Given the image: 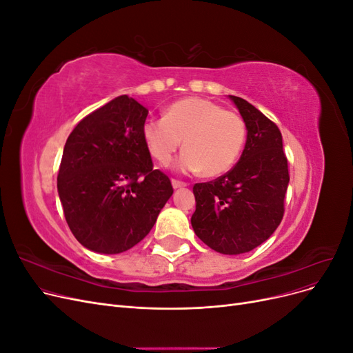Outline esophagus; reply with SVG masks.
Returning a JSON list of instances; mask_svg holds the SVG:
<instances>
[{
    "label": "esophagus",
    "instance_id": "obj_1",
    "mask_svg": "<svg viewBox=\"0 0 353 353\" xmlns=\"http://www.w3.org/2000/svg\"><path fill=\"white\" fill-rule=\"evenodd\" d=\"M172 187H174L175 190L184 188V187H187V183H183V181H178V179H172Z\"/></svg>",
    "mask_w": 353,
    "mask_h": 353
}]
</instances>
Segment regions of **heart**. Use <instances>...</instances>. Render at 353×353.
<instances>
[{
    "instance_id": "b5f03b06",
    "label": "heart",
    "mask_w": 353,
    "mask_h": 353,
    "mask_svg": "<svg viewBox=\"0 0 353 353\" xmlns=\"http://www.w3.org/2000/svg\"><path fill=\"white\" fill-rule=\"evenodd\" d=\"M248 137L243 117L206 99L188 97L172 103L163 117L143 125V138L159 163L168 165L183 143L176 162L181 172L205 176L227 174L237 163Z\"/></svg>"
}]
</instances>
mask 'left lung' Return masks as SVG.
<instances>
[{
    "mask_svg": "<svg viewBox=\"0 0 353 353\" xmlns=\"http://www.w3.org/2000/svg\"><path fill=\"white\" fill-rule=\"evenodd\" d=\"M228 97L248 126L244 150L228 174L193 187L191 225L210 249L240 254L258 248L280 225L290 176L279 126L249 101Z\"/></svg>",
    "mask_w": 353,
    "mask_h": 353,
    "instance_id": "8db88e82",
    "label": "left lung"
}]
</instances>
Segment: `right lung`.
<instances>
[{"label":"right lung","mask_w":353,"mask_h":353,"mask_svg":"<svg viewBox=\"0 0 353 353\" xmlns=\"http://www.w3.org/2000/svg\"><path fill=\"white\" fill-rule=\"evenodd\" d=\"M148 110L119 95L74 126L57 176L68 225L88 250L116 254L140 243L172 196L143 138Z\"/></svg>","instance_id":"add662e5"}]
</instances>
